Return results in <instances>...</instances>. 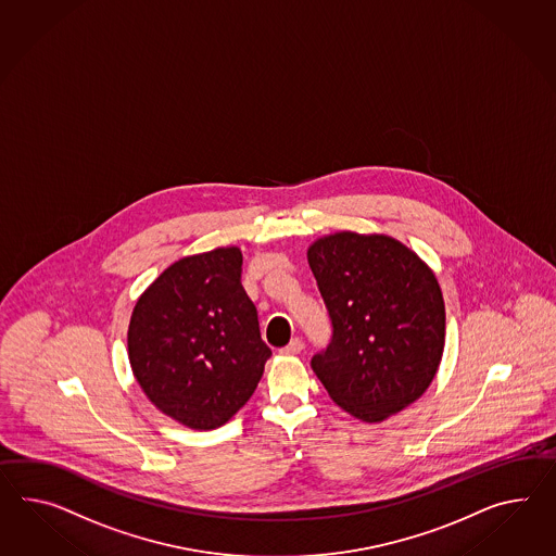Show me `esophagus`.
<instances>
[{
    "instance_id": "obj_1",
    "label": "esophagus",
    "mask_w": 556,
    "mask_h": 556,
    "mask_svg": "<svg viewBox=\"0 0 556 556\" xmlns=\"http://www.w3.org/2000/svg\"><path fill=\"white\" fill-rule=\"evenodd\" d=\"M302 341L300 339H292V341L286 344L285 349H280V353L282 355H299L300 351H302Z\"/></svg>"
}]
</instances>
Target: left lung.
I'll return each instance as SVG.
<instances>
[{
	"instance_id": "1",
	"label": "left lung",
	"mask_w": 556,
	"mask_h": 556,
	"mask_svg": "<svg viewBox=\"0 0 556 556\" xmlns=\"http://www.w3.org/2000/svg\"><path fill=\"white\" fill-rule=\"evenodd\" d=\"M306 256L332 325L313 370L339 407L379 424L421 397L438 372L442 288L421 257L383 233L337 231Z\"/></svg>"
}]
</instances>
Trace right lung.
<instances>
[{
    "label": "right lung",
    "instance_id": "obj_1",
    "mask_svg": "<svg viewBox=\"0 0 556 556\" xmlns=\"http://www.w3.org/2000/svg\"><path fill=\"white\" fill-rule=\"evenodd\" d=\"M128 361L159 412L187 428H219L256 391L270 346L242 286L236 245L181 257L137 300Z\"/></svg>",
    "mask_w": 556,
    "mask_h": 556
}]
</instances>
